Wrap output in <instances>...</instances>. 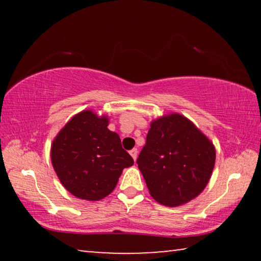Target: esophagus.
<instances>
[{"mask_svg": "<svg viewBox=\"0 0 261 261\" xmlns=\"http://www.w3.org/2000/svg\"><path fill=\"white\" fill-rule=\"evenodd\" d=\"M130 155H131V156H132V159H134V160L136 161L137 155H138V151H137V148L131 149V151H130Z\"/></svg>", "mask_w": 261, "mask_h": 261, "instance_id": "34e87169", "label": "esophagus"}]
</instances>
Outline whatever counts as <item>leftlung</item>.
<instances>
[{"label": "left lung", "mask_w": 261, "mask_h": 261, "mask_svg": "<svg viewBox=\"0 0 261 261\" xmlns=\"http://www.w3.org/2000/svg\"><path fill=\"white\" fill-rule=\"evenodd\" d=\"M215 147L183 115L171 113L151 122L138 168L154 200L168 207L187 204L208 184Z\"/></svg>", "instance_id": "1"}]
</instances>
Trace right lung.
Returning a JSON list of instances; mask_svg holds the SVG:
<instances>
[{
    "label": "right lung",
    "instance_id": "obj_1",
    "mask_svg": "<svg viewBox=\"0 0 261 261\" xmlns=\"http://www.w3.org/2000/svg\"><path fill=\"white\" fill-rule=\"evenodd\" d=\"M108 124V115L83 110L53 140V168L62 185L79 199H103L114 191L123 169L134 165Z\"/></svg>",
    "mask_w": 261,
    "mask_h": 261
}]
</instances>
